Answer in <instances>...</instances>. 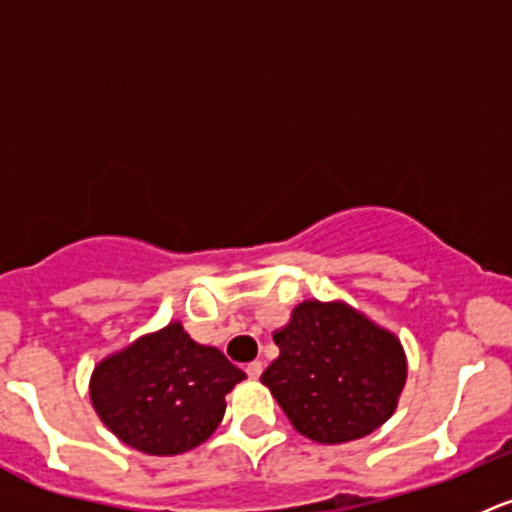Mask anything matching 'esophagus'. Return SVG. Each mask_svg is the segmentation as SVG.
Masks as SVG:
<instances>
[{
    "instance_id": "1",
    "label": "esophagus",
    "mask_w": 512,
    "mask_h": 512,
    "mask_svg": "<svg viewBox=\"0 0 512 512\" xmlns=\"http://www.w3.org/2000/svg\"><path fill=\"white\" fill-rule=\"evenodd\" d=\"M262 369H265V366H262V361H250L245 371H247V376H250V379H260Z\"/></svg>"
}]
</instances>
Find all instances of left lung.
Here are the masks:
<instances>
[{
  "label": "left lung",
  "mask_w": 512,
  "mask_h": 512,
  "mask_svg": "<svg viewBox=\"0 0 512 512\" xmlns=\"http://www.w3.org/2000/svg\"><path fill=\"white\" fill-rule=\"evenodd\" d=\"M275 344L280 356L262 384L302 436L347 443L369 436L396 411L406 384L404 347L349 304H297Z\"/></svg>",
  "instance_id": "8db88e82"
}]
</instances>
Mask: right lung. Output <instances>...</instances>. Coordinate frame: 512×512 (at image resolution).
<instances>
[{
  "label": "right lung",
  "instance_id": "obj_1",
  "mask_svg": "<svg viewBox=\"0 0 512 512\" xmlns=\"http://www.w3.org/2000/svg\"><path fill=\"white\" fill-rule=\"evenodd\" d=\"M242 379L245 371L220 349L193 342L180 322H170L98 361L91 404L126 446L178 456L213 436L225 394Z\"/></svg>",
  "mask_w": 512,
  "mask_h": 512
}]
</instances>
